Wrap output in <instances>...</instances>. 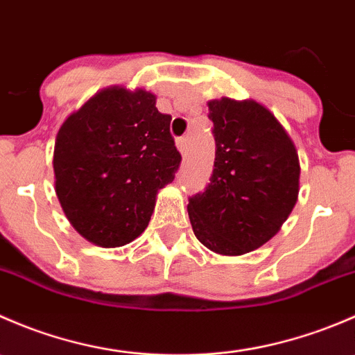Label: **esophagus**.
Returning a JSON list of instances; mask_svg holds the SVG:
<instances>
[{
	"label": "esophagus",
	"mask_w": 355,
	"mask_h": 355,
	"mask_svg": "<svg viewBox=\"0 0 355 355\" xmlns=\"http://www.w3.org/2000/svg\"><path fill=\"white\" fill-rule=\"evenodd\" d=\"M187 142H189L187 137L177 139V148H178V151H180L182 156H185V153H187Z\"/></svg>",
	"instance_id": "1"
}]
</instances>
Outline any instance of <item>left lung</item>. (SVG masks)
I'll return each instance as SVG.
<instances>
[{
    "instance_id": "1",
    "label": "left lung",
    "mask_w": 355,
    "mask_h": 355,
    "mask_svg": "<svg viewBox=\"0 0 355 355\" xmlns=\"http://www.w3.org/2000/svg\"><path fill=\"white\" fill-rule=\"evenodd\" d=\"M216 157L206 191L189 199L192 230L221 256H242L278 234L299 196L293 141L254 99L207 103Z\"/></svg>"
}]
</instances>
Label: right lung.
Instances as JSON below:
<instances>
[{"instance_id":"add662e5","label":"right lung","mask_w":355,"mask_h":355,"mask_svg":"<svg viewBox=\"0 0 355 355\" xmlns=\"http://www.w3.org/2000/svg\"><path fill=\"white\" fill-rule=\"evenodd\" d=\"M170 114L144 89L111 85L60 127L53 155L55 191L71 227L92 244L121 247L149 225L159 189L182 156Z\"/></svg>"}]
</instances>
